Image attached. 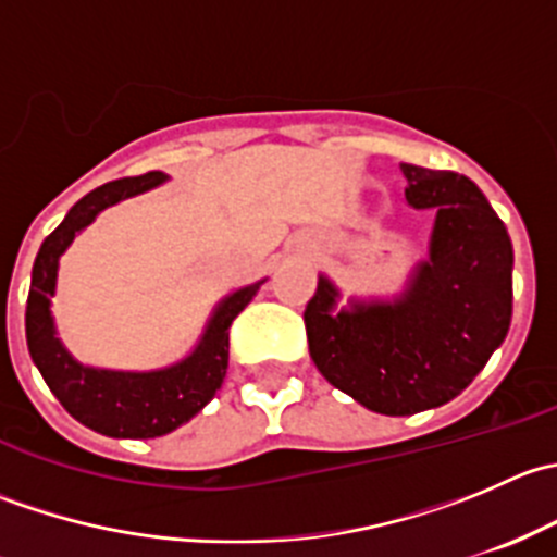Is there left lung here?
<instances>
[{"label":"left lung","mask_w":557,"mask_h":557,"mask_svg":"<svg viewBox=\"0 0 557 557\" xmlns=\"http://www.w3.org/2000/svg\"><path fill=\"white\" fill-rule=\"evenodd\" d=\"M404 199L434 212L429 258L393 301L334 312L329 277L305 310L314 367L380 414H414L453 401L507 339L515 252L491 201L458 172L401 164Z\"/></svg>","instance_id":"1"}]
</instances>
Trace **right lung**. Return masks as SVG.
<instances>
[{
	"label": "right lung",
	"instance_id": "obj_1",
	"mask_svg": "<svg viewBox=\"0 0 557 557\" xmlns=\"http://www.w3.org/2000/svg\"><path fill=\"white\" fill-rule=\"evenodd\" d=\"M166 183L164 172L112 180L83 196L53 234L45 237L32 269L26 301V345L61 407L88 429L115 440H153L188 423L212 401L228 369V329L258 294L261 283L228 294L207 320L199 345L172 367L153 372H115L83 367L55 336L50 296L55 294L59 258L88 223L107 207Z\"/></svg>",
	"mask_w": 557,
	"mask_h": 557
}]
</instances>
